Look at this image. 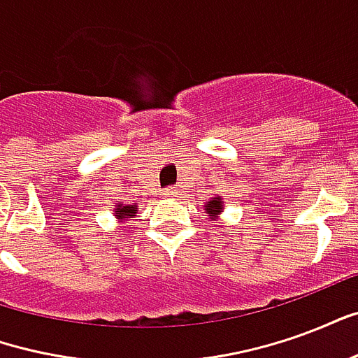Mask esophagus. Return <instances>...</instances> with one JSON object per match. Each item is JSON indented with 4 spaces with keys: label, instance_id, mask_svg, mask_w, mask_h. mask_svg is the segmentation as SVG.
<instances>
[{
    "label": "esophagus",
    "instance_id": "obj_1",
    "mask_svg": "<svg viewBox=\"0 0 358 358\" xmlns=\"http://www.w3.org/2000/svg\"><path fill=\"white\" fill-rule=\"evenodd\" d=\"M164 197H178V189L176 187H166L163 192Z\"/></svg>",
    "mask_w": 358,
    "mask_h": 358
}]
</instances>
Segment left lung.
<instances>
[{
  "label": "left lung",
  "instance_id": "left-lung-1",
  "mask_svg": "<svg viewBox=\"0 0 358 358\" xmlns=\"http://www.w3.org/2000/svg\"><path fill=\"white\" fill-rule=\"evenodd\" d=\"M205 210H207L209 217H217L218 213H222V201H220V197H213V199L205 205Z\"/></svg>",
  "mask_w": 358,
  "mask_h": 358
}]
</instances>
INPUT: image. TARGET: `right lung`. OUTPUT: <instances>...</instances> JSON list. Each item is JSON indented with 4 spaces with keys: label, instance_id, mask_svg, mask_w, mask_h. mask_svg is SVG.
<instances>
[{
    "label": "right lung",
    "instance_id": "obj_1",
    "mask_svg": "<svg viewBox=\"0 0 358 358\" xmlns=\"http://www.w3.org/2000/svg\"><path fill=\"white\" fill-rule=\"evenodd\" d=\"M115 207H117V209H115V217L120 218V220H126V218L136 217L138 203H134V205H122V203H117Z\"/></svg>",
    "mask_w": 358,
    "mask_h": 358
}]
</instances>
